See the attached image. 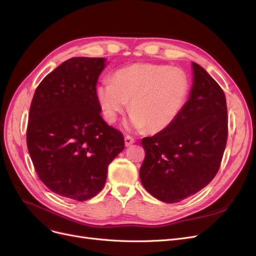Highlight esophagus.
Listing matches in <instances>:
<instances>
[{"label": "esophagus", "instance_id": "obj_1", "mask_svg": "<svg viewBox=\"0 0 256 256\" xmlns=\"http://www.w3.org/2000/svg\"><path fill=\"white\" fill-rule=\"evenodd\" d=\"M134 138L132 136H125V145L127 147L130 146L131 144H134Z\"/></svg>", "mask_w": 256, "mask_h": 256}]
</instances>
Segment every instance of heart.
I'll return each instance as SVG.
<instances>
[{"label": "heart", "mask_w": 256, "mask_h": 256, "mask_svg": "<svg viewBox=\"0 0 256 256\" xmlns=\"http://www.w3.org/2000/svg\"><path fill=\"white\" fill-rule=\"evenodd\" d=\"M189 88V78L182 68L134 64L116 72L113 82L100 83L96 95L108 122L118 120L130 102L126 127L158 132L177 118Z\"/></svg>", "instance_id": "1"}]
</instances>
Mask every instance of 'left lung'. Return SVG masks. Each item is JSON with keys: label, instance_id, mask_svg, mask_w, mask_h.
I'll use <instances>...</instances> for the list:
<instances>
[{"label": "left lung", "instance_id": "1", "mask_svg": "<svg viewBox=\"0 0 256 256\" xmlns=\"http://www.w3.org/2000/svg\"><path fill=\"white\" fill-rule=\"evenodd\" d=\"M189 98L172 125L144 138L140 178L147 192L164 203L196 194L212 180L228 140L226 95L203 67L192 63Z\"/></svg>", "mask_w": 256, "mask_h": 256}]
</instances>
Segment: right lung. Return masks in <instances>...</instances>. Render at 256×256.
Instances as JSON below:
<instances>
[{"label": "right lung", "instance_id": "obj_1", "mask_svg": "<svg viewBox=\"0 0 256 256\" xmlns=\"http://www.w3.org/2000/svg\"><path fill=\"white\" fill-rule=\"evenodd\" d=\"M102 58H72L38 85L26 143L40 180L52 192L86 200L102 190L108 166L125 148L122 134L102 120L96 95Z\"/></svg>", "mask_w": 256, "mask_h": 256}]
</instances>
